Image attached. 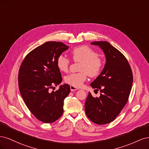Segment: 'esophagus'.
Listing matches in <instances>:
<instances>
[{
    "mask_svg": "<svg viewBox=\"0 0 149 149\" xmlns=\"http://www.w3.org/2000/svg\"><path fill=\"white\" fill-rule=\"evenodd\" d=\"M70 89L71 91H76V90L78 89L77 88H75V87L73 86H70Z\"/></svg>",
    "mask_w": 149,
    "mask_h": 149,
    "instance_id": "esophagus-1",
    "label": "esophagus"
}]
</instances>
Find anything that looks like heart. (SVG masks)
<instances>
[{"instance_id":"b5f03b06","label":"heart","mask_w":149,"mask_h":149,"mask_svg":"<svg viewBox=\"0 0 149 149\" xmlns=\"http://www.w3.org/2000/svg\"><path fill=\"white\" fill-rule=\"evenodd\" d=\"M71 56L74 61L80 62L79 71L76 73H71L65 77V82L75 88H79L87 79L89 75L91 78L100 76L104 68V61L98 57V53L87 45L74 48L71 51ZM70 61L63 56H58L56 66L61 71H68Z\"/></svg>"}]
</instances>
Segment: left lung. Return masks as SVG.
Wrapping results in <instances>:
<instances>
[{"label": "left lung", "instance_id": "1", "mask_svg": "<svg viewBox=\"0 0 149 149\" xmlns=\"http://www.w3.org/2000/svg\"><path fill=\"white\" fill-rule=\"evenodd\" d=\"M100 47L105 54L106 63L101 74L91 83L100 90V97L89 93L85 102V112L94 123H110L118 116L127 103L131 91L133 75L129 62L123 53L107 42L91 43Z\"/></svg>", "mask_w": 149, "mask_h": 149}]
</instances>
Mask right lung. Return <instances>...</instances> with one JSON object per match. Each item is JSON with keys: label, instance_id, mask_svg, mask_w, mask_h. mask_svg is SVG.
Wrapping results in <instances>:
<instances>
[{"label": "right lung", "instance_id": "1", "mask_svg": "<svg viewBox=\"0 0 149 149\" xmlns=\"http://www.w3.org/2000/svg\"><path fill=\"white\" fill-rule=\"evenodd\" d=\"M69 47L59 42H47L31 51L22 61L18 81L22 98L36 118L52 123L63 112V101L70 93L68 84L50 92L62 81L56 60Z\"/></svg>", "mask_w": 149, "mask_h": 149}]
</instances>
